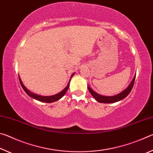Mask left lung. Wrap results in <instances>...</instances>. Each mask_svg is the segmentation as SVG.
Segmentation results:
<instances>
[{
	"instance_id": "8db88e82",
	"label": "left lung",
	"mask_w": 153,
	"mask_h": 153,
	"mask_svg": "<svg viewBox=\"0 0 153 153\" xmlns=\"http://www.w3.org/2000/svg\"><path fill=\"white\" fill-rule=\"evenodd\" d=\"M135 79H136V76H134V79L132 81H131V84H129V86L124 91L121 92L120 94L113 96V97H105V96L99 95L98 94H97V93H96L95 92L93 91V90L90 88L89 86H88V90L90 94H92V97H94L98 102H102V103H113V102L120 101V100L123 99V98H125L130 93L131 90H132V88L134 86Z\"/></svg>"
}]
</instances>
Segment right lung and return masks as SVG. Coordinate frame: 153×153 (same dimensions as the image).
Segmentation results:
<instances>
[{
    "instance_id": "obj_1",
    "label": "right lung",
    "mask_w": 153,
    "mask_h": 153,
    "mask_svg": "<svg viewBox=\"0 0 153 153\" xmlns=\"http://www.w3.org/2000/svg\"><path fill=\"white\" fill-rule=\"evenodd\" d=\"M74 75V74H72V76L71 77V78L72 77H73V76ZM19 82H20V84H21V86H22V87L23 88V89L24 90V91L27 93V94L30 96V97H32L33 98H34V99H36L38 100H39V101H41V102H55L56 101V100H58L60 99V98L61 97H63L64 94H65L67 90H68L69 87V83H70V81L71 80H69V84H67V87L65 88L64 90H62V91L61 92L58 93V94H56L55 95H53V96H51V97H42V96H40V95H37V94H33V93L30 92L29 90L26 89V88H25L24 84H23V83L22 82V81H21V79L20 77H19Z\"/></svg>"
}]
</instances>
